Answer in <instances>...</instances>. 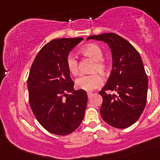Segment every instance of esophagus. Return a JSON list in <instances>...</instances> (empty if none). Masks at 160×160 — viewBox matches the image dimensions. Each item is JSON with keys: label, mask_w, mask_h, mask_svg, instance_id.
<instances>
[{"label": "esophagus", "mask_w": 160, "mask_h": 160, "mask_svg": "<svg viewBox=\"0 0 160 160\" xmlns=\"http://www.w3.org/2000/svg\"><path fill=\"white\" fill-rule=\"evenodd\" d=\"M92 95V92H87V97H88L89 98H91Z\"/></svg>", "instance_id": "obj_1"}]
</instances>
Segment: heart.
Returning a JSON list of instances; mask_svg holds the SVG:
<instances>
[{
	"label": "heart",
	"instance_id": "heart-1",
	"mask_svg": "<svg viewBox=\"0 0 160 160\" xmlns=\"http://www.w3.org/2000/svg\"><path fill=\"white\" fill-rule=\"evenodd\" d=\"M80 53L95 61V64L93 65L92 71H98L103 76L108 74L110 67L108 62H106L102 59L103 53L99 46L95 43H89L81 49ZM66 65L68 69L72 75H77L79 72L78 62L73 54L71 53L68 55ZM76 84L79 89L87 92H91L101 86L102 84V78L98 73H92L89 75L80 76L76 79Z\"/></svg>",
	"mask_w": 160,
	"mask_h": 160
}]
</instances>
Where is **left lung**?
Returning a JSON list of instances; mask_svg holds the SVG:
<instances>
[{
	"instance_id": "8db88e82",
	"label": "left lung",
	"mask_w": 160,
	"mask_h": 160,
	"mask_svg": "<svg viewBox=\"0 0 160 160\" xmlns=\"http://www.w3.org/2000/svg\"><path fill=\"white\" fill-rule=\"evenodd\" d=\"M101 41L110 47L112 71L99 94L102 98L100 115L109 125L127 128L138 121L145 108L148 78L138 52L119 35L102 33L90 36L87 40ZM106 91H115L116 95Z\"/></svg>"
}]
</instances>
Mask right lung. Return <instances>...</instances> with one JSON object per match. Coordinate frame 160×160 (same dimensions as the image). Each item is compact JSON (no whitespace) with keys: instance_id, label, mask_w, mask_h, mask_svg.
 <instances>
[{"instance_id":"add662e5","label":"right lung","mask_w":160,"mask_h":160,"mask_svg":"<svg viewBox=\"0 0 160 160\" xmlns=\"http://www.w3.org/2000/svg\"><path fill=\"white\" fill-rule=\"evenodd\" d=\"M83 38H57L43 46L30 68L29 102L41 125L53 134L73 132L84 119L87 92L74 90L66 59Z\"/></svg>"}]
</instances>
